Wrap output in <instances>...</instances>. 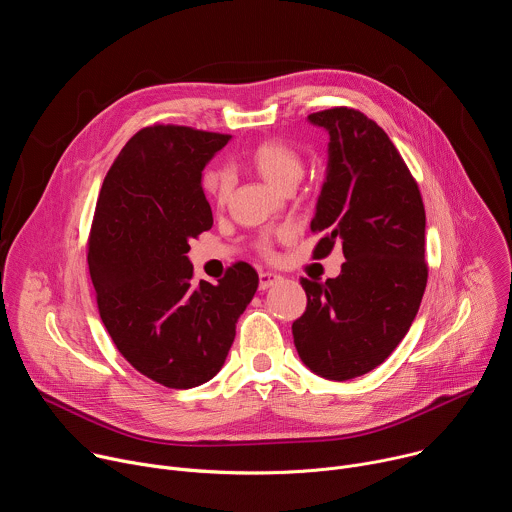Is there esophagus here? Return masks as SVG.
I'll list each match as a JSON object with an SVG mask.
<instances>
[{"mask_svg":"<svg viewBox=\"0 0 512 512\" xmlns=\"http://www.w3.org/2000/svg\"><path fill=\"white\" fill-rule=\"evenodd\" d=\"M281 277L277 273H271V271H261L259 273V289H269L271 285H275Z\"/></svg>","mask_w":512,"mask_h":512,"instance_id":"1","label":"esophagus"}]
</instances>
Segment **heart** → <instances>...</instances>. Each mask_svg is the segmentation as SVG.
Here are the masks:
<instances>
[{"instance_id":"heart-1","label":"heart","mask_w":512,"mask_h":512,"mask_svg":"<svg viewBox=\"0 0 512 512\" xmlns=\"http://www.w3.org/2000/svg\"><path fill=\"white\" fill-rule=\"evenodd\" d=\"M247 164L271 186L287 190L296 186L304 176V160L300 152L283 139H263L247 150ZM233 188V178L225 168L210 166L202 174V190L212 200L223 204ZM267 251V243H261Z\"/></svg>"}]
</instances>
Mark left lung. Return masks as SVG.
Returning a JSON list of instances; mask_svg holds the SVG:
<instances>
[{"mask_svg":"<svg viewBox=\"0 0 512 512\" xmlns=\"http://www.w3.org/2000/svg\"><path fill=\"white\" fill-rule=\"evenodd\" d=\"M330 135L328 168L312 218L314 259L342 247L338 277H302L308 306L291 324L306 367L330 381L377 369L405 338L425 283V208L389 135L364 113L308 115Z\"/></svg>","mask_w":512,"mask_h":512,"instance_id":"8db88e82","label":"left lung"}]
</instances>
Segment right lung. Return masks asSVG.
<instances>
[{
    "instance_id": "add662e5",
    "label": "right lung",
    "mask_w": 512,
    "mask_h": 512,
    "mask_svg": "<svg viewBox=\"0 0 512 512\" xmlns=\"http://www.w3.org/2000/svg\"><path fill=\"white\" fill-rule=\"evenodd\" d=\"M231 135L184 125L137 131L105 176L89 235L101 320L135 371L192 389L223 369L259 275L235 263L192 283L188 241L212 227L202 170Z\"/></svg>"
}]
</instances>
